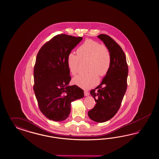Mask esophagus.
<instances>
[{
  "label": "esophagus",
  "instance_id": "esophagus-1",
  "mask_svg": "<svg viewBox=\"0 0 159 159\" xmlns=\"http://www.w3.org/2000/svg\"><path fill=\"white\" fill-rule=\"evenodd\" d=\"M84 96H89V93L88 92H87V91H84Z\"/></svg>",
  "mask_w": 159,
  "mask_h": 159
}]
</instances>
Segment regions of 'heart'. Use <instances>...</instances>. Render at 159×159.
Masks as SVG:
<instances>
[{
    "label": "heart",
    "instance_id": "b5f03b06",
    "mask_svg": "<svg viewBox=\"0 0 159 159\" xmlns=\"http://www.w3.org/2000/svg\"><path fill=\"white\" fill-rule=\"evenodd\" d=\"M77 53H69L67 67L70 73L75 75L78 72L80 59L89 61L87 70L90 72L77 75L72 80L73 83L75 85L88 90L97 84L98 75L104 76L109 71L111 66V53L106 45L92 39H87L77 48Z\"/></svg>",
    "mask_w": 159,
    "mask_h": 159
}]
</instances>
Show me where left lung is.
<instances>
[{"label": "left lung", "instance_id": "obj_1", "mask_svg": "<svg viewBox=\"0 0 159 159\" xmlns=\"http://www.w3.org/2000/svg\"><path fill=\"white\" fill-rule=\"evenodd\" d=\"M97 37L109 49L111 56L109 71L100 84L90 91L96 104L88 112V116L92 120L101 123L110 120L120 109L127 88L128 68L125 53L113 39L106 34Z\"/></svg>", "mask_w": 159, "mask_h": 159}]
</instances>
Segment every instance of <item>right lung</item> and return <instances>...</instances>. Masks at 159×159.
<instances>
[{"instance_id": "1", "label": "right lung", "mask_w": 159, "mask_h": 159, "mask_svg": "<svg viewBox=\"0 0 159 159\" xmlns=\"http://www.w3.org/2000/svg\"><path fill=\"white\" fill-rule=\"evenodd\" d=\"M82 39L59 34L44 44L37 54L34 91L40 111L50 120H66L71 102L84 97L82 89L69 86L71 77L67 64V55Z\"/></svg>"}]
</instances>
